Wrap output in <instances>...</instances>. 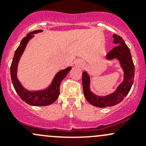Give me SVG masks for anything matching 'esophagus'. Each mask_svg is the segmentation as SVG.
<instances>
[{"mask_svg":"<svg viewBox=\"0 0 146 146\" xmlns=\"http://www.w3.org/2000/svg\"><path fill=\"white\" fill-rule=\"evenodd\" d=\"M78 64L80 65V66H81V65H82V62H80V61H79V62H78Z\"/></svg>","mask_w":146,"mask_h":146,"instance_id":"34e87169","label":"esophagus"}]
</instances>
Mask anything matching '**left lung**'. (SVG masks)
<instances>
[{"label":"left lung","mask_w":146,"mask_h":146,"mask_svg":"<svg viewBox=\"0 0 146 146\" xmlns=\"http://www.w3.org/2000/svg\"><path fill=\"white\" fill-rule=\"evenodd\" d=\"M112 36L113 42L117 46L107 54V58L110 60L118 58L124 72L123 81L119 85L117 90L105 97L97 96L90 90V77L88 73L84 72L82 75L83 92L87 101L93 106L102 108L111 107L120 103L130 91L134 79V64L129 47L120 36L114 34Z\"/></svg>","instance_id":"left-lung-1"}]
</instances>
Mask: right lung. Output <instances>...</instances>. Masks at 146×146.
<instances>
[{"label": "right lung", "instance_id": "right-lung-1", "mask_svg": "<svg viewBox=\"0 0 146 146\" xmlns=\"http://www.w3.org/2000/svg\"><path fill=\"white\" fill-rule=\"evenodd\" d=\"M42 32V29L35 30L32 32H29L27 36L22 39L20 44L17 47L15 52L14 57L10 66V76L13 85L14 86L16 92L18 94L23 101L25 102L27 104L33 106H46L52 104L58 98L60 92V85L63 79L66 78L68 73L70 70L71 67H68L64 70H61L56 75L55 78L53 80L52 83L49 87L44 90L36 91V92H30L25 89L20 82H19L17 78V64L20 60L21 55L23 54L28 41L33 37V34L38 33Z\"/></svg>", "mask_w": 146, "mask_h": 146}]
</instances>
